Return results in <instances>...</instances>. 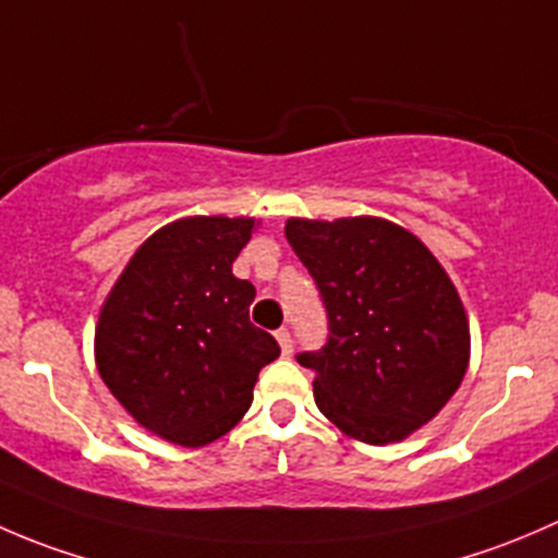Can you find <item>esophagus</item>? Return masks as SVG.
Here are the masks:
<instances>
[{"mask_svg":"<svg viewBox=\"0 0 558 558\" xmlns=\"http://www.w3.org/2000/svg\"><path fill=\"white\" fill-rule=\"evenodd\" d=\"M275 337H278L283 356H289V353H291V331L289 329H278V331H275Z\"/></svg>","mask_w":558,"mask_h":558,"instance_id":"esophagus-1","label":"esophagus"}]
</instances>
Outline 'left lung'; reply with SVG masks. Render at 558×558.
Instances as JSON below:
<instances>
[{"mask_svg": "<svg viewBox=\"0 0 558 558\" xmlns=\"http://www.w3.org/2000/svg\"><path fill=\"white\" fill-rule=\"evenodd\" d=\"M286 238L326 311L324 345L296 353L320 413L369 446L435 418L466 373L470 326L429 247L380 218H291Z\"/></svg>", "mask_w": 558, "mask_h": 558, "instance_id": "left-lung-1", "label": "left lung"}]
</instances>
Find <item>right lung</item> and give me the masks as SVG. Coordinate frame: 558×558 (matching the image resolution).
Instances as JSON below:
<instances>
[{
    "label": "right lung",
    "mask_w": 558,
    "mask_h": 558,
    "mask_svg": "<svg viewBox=\"0 0 558 558\" xmlns=\"http://www.w3.org/2000/svg\"><path fill=\"white\" fill-rule=\"evenodd\" d=\"M251 218L196 216L159 229L126 264L97 326V367L112 397L165 440L199 448L253 402L280 356L251 324L256 289L232 275Z\"/></svg>",
    "instance_id": "obj_1"
}]
</instances>
